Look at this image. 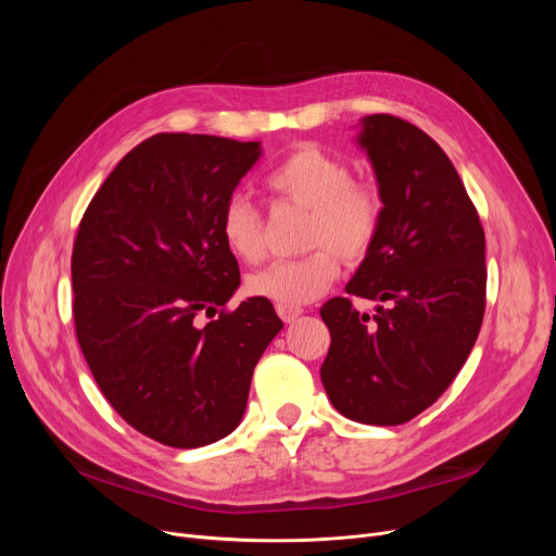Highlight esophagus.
<instances>
[{"instance_id":"obj_1","label":"esophagus","mask_w":556,"mask_h":556,"mask_svg":"<svg viewBox=\"0 0 556 556\" xmlns=\"http://www.w3.org/2000/svg\"><path fill=\"white\" fill-rule=\"evenodd\" d=\"M277 313L286 325H290V323H295V319L304 313V308L295 306V304H277Z\"/></svg>"}]
</instances>
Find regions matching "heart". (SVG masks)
Segmentation results:
<instances>
[{
  "label": "heart",
  "mask_w": 556,
  "mask_h": 556,
  "mask_svg": "<svg viewBox=\"0 0 556 556\" xmlns=\"http://www.w3.org/2000/svg\"><path fill=\"white\" fill-rule=\"evenodd\" d=\"M270 193L308 210L300 258L277 261L248 277L254 298L277 304H306L323 298L340 275V256L363 261L383 225V195L369 180L352 178V166L315 143L295 146L266 175ZM225 248L243 263L266 258V225L245 195H229L218 216Z\"/></svg>",
  "instance_id": "heart-1"
}]
</instances>
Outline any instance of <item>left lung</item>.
Here are the masks:
<instances>
[{
    "mask_svg": "<svg viewBox=\"0 0 556 556\" xmlns=\"http://www.w3.org/2000/svg\"><path fill=\"white\" fill-rule=\"evenodd\" d=\"M358 143L383 195V225L344 290L390 306L369 317L333 298L319 308L331 331L319 376L346 419L399 426L446 392L478 340L484 229L453 162L421 128L369 114Z\"/></svg>",
    "mask_w": 556,
    "mask_h": 556,
    "instance_id": "left-lung-1",
    "label": "left lung"
}]
</instances>
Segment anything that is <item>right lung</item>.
<instances>
[{
  "label": "right lung",
  "mask_w": 556,
  "mask_h": 556,
  "mask_svg": "<svg viewBox=\"0 0 556 556\" xmlns=\"http://www.w3.org/2000/svg\"><path fill=\"white\" fill-rule=\"evenodd\" d=\"M258 141L160 132L114 166L72 252L74 327L108 403L173 448L227 437L254 365L283 329L270 300L227 308L241 283L218 231Z\"/></svg>",
  "instance_id": "add662e5"
}]
</instances>
